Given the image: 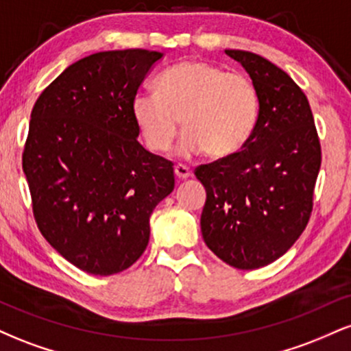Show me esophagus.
I'll return each mask as SVG.
<instances>
[{"label": "esophagus", "mask_w": 351, "mask_h": 351, "mask_svg": "<svg viewBox=\"0 0 351 351\" xmlns=\"http://www.w3.org/2000/svg\"><path fill=\"white\" fill-rule=\"evenodd\" d=\"M175 176L178 180H186L191 176V170L188 167H184V165H175Z\"/></svg>", "instance_id": "1"}]
</instances>
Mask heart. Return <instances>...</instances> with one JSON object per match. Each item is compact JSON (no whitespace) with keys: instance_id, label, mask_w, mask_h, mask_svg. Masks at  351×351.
Instances as JSON below:
<instances>
[{"instance_id":"heart-1","label":"heart","mask_w":351,"mask_h":351,"mask_svg":"<svg viewBox=\"0 0 351 351\" xmlns=\"http://www.w3.org/2000/svg\"><path fill=\"white\" fill-rule=\"evenodd\" d=\"M132 115L147 148L170 150L181 120L180 155L206 152L213 158L232 155L247 142L259 117V95L251 79L203 60H186L165 71L155 95L140 94Z\"/></svg>"}]
</instances>
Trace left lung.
<instances>
[{"mask_svg": "<svg viewBox=\"0 0 351 351\" xmlns=\"http://www.w3.org/2000/svg\"><path fill=\"white\" fill-rule=\"evenodd\" d=\"M259 95L256 128L239 152L196 168L206 188L204 243L243 271L284 256L310 219L322 163L315 122L302 88L271 60L226 49Z\"/></svg>", "mask_w": 351, "mask_h": 351, "instance_id": "8db88e82", "label": "left lung"}]
</instances>
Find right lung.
I'll return each mask as SVG.
<instances>
[{
	"mask_svg": "<svg viewBox=\"0 0 351 351\" xmlns=\"http://www.w3.org/2000/svg\"><path fill=\"white\" fill-rule=\"evenodd\" d=\"M163 58L104 51L67 67L31 112L23 152L34 219L80 271L112 276L136 263L150 216L175 188L173 163L138 143L132 115L140 84Z\"/></svg>",
	"mask_w": 351,
	"mask_h": 351,
	"instance_id": "right-lung-1",
	"label": "right lung"
}]
</instances>
